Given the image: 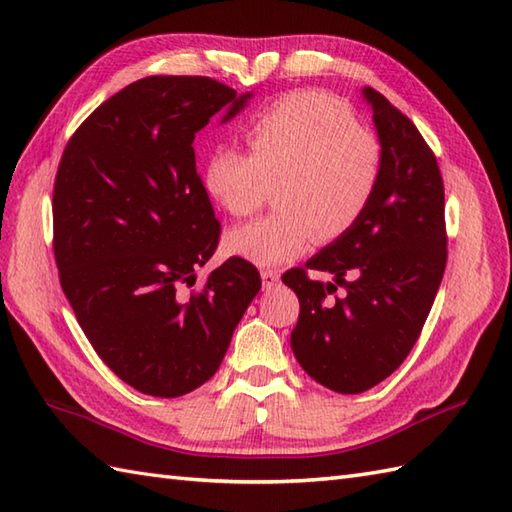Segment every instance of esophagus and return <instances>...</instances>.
I'll return each mask as SVG.
<instances>
[{
  "mask_svg": "<svg viewBox=\"0 0 512 512\" xmlns=\"http://www.w3.org/2000/svg\"><path fill=\"white\" fill-rule=\"evenodd\" d=\"M262 284H264L266 290L279 286V273H277V270H268V268L262 270Z\"/></svg>",
  "mask_w": 512,
  "mask_h": 512,
  "instance_id": "1",
  "label": "esophagus"
}]
</instances>
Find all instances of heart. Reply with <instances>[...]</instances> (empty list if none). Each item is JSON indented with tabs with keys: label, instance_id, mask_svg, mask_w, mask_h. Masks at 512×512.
I'll return each mask as SVG.
<instances>
[{
	"label": "heart",
	"instance_id": "b5f03b06",
	"mask_svg": "<svg viewBox=\"0 0 512 512\" xmlns=\"http://www.w3.org/2000/svg\"><path fill=\"white\" fill-rule=\"evenodd\" d=\"M250 154L217 147L204 184L226 213H255L275 187L279 211L224 237V248L257 266L299 257L314 237L336 242L372 206L385 156L378 138L356 125L350 107L332 94L301 90L281 96L246 129Z\"/></svg>",
	"mask_w": 512,
	"mask_h": 512
}]
</instances>
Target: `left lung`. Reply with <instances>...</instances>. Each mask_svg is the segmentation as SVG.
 Masks as SVG:
<instances>
[{
    "label": "left lung",
    "instance_id": "1",
    "mask_svg": "<svg viewBox=\"0 0 512 512\" xmlns=\"http://www.w3.org/2000/svg\"><path fill=\"white\" fill-rule=\"evenodd\" d=\"M363 96L385 156L376 198L350 233L281 277L301 306L292 352L308 376L339 394L372 389L402 365L447 266L438 160L383 94L365 88ZM308 267L332 272L335 281L310 280ZM339 285L344 295L330 300Z\"/></svg>",
    "mask_w": 512,
    "mask_h": 512
}]
</instances>
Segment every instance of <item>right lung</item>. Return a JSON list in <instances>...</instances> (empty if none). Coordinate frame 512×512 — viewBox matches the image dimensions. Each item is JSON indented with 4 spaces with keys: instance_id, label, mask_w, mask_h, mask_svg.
<instances>
[{
    "instance_id": "right-lung-1",
    "label": "right lung",
    "mask_w": 512,
    "mask_h": 512,
    "mask_svg": "<svg viewBox=\"0 0 512 512\" xmlns=\"http://www.w3.org/2000/svg\"><path fill=\"white\" fill-rule=\"evenodd\" d=\"M250 96L209 76H147L96 107L63 149L52 193L61 288L96 354L143 394L204 385L262 288L257 268L231 257L189 290L222 231L193 140Z\"/></svg>"
}]
</instances>
